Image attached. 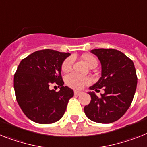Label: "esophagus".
I'll use <instances>...</instances> for the list:
<instances>
[{"instance_id":"1","label":"esophagus","mask_w":147,"mask_h":147,"mask_svg":"<svg viewBox=\"0 0 147 147\" xmlns=\"http://www.w3.org/2000/svg\"><path fill=\"white\" fill-rule=\"evenodd\" d=\"M82 92L80 91H74V94L75 95H80V94H82Z\"/></svg>"}]
</instances>
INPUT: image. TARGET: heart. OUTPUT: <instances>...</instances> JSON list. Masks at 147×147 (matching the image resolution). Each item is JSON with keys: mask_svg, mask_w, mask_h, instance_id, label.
Instances as JSON below:
<instances>
[{"mask_svg": "<svg viewBox=\"0 0 147 147\" xmlns=\"http://www.w3.org/2000/svg\"><path fill=\"white\" fill-rule=\"evenodd\" d=\"M82 59L87 64L89 67H92L93 66H97L98 60L95 57L91 55H83ZM73 63H74V58L69 57L65 59L61 65V70L64 72H68L72 68ZM65 82L69 87L74 89H80L85 85L89 84L91 82V80L89 77L86 76H80L75 74H71L66 76L65 77Z\"/></svg>", "mask_w": 147, "mask_h": 147, "instance_id": "b5f03b06", "label": "heart"}]
</instances>
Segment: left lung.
Masks as SVG:
<instances>
[{
  "instance_id": "8db88e82",
  "label": "left lung",
  "mask_w": 147,
  "mask_h": 147,
  "mask_svg": "<svg viewBox=\"0 0 147 147\" xmlns=\"http://www.w3.org/2000/svg\"><path fill=\"white\" fill-rule=\"evenodd\" d=\"M101 65V76L90 90L104 93L98 98L94 92H88L91 102L85 106L88 119L98 123H111L120 119L129 108L136 91L138 77L133 61L124 53L114 49L91 50Z\"/></svg>"
}]
</instances>
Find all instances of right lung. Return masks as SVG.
<instances>
[{"label":"right lung","mask_w":147,"mask_h":147,"mask_svg":"<svg viewBox=\"0 0 147 147\" xmlns=\"http://www.w3.org/2000/svg\"><path fill=\"white\" fill-rule=\"evenodd\" d=\"M71 55L53 49L36 51L22 59L14 75V90L19 107L29 119L40 124L59 121L65 114L74 91L64 86L61 65ZM56 83L59 92L49 88Z\"/></svg>","instance_id":"right-lung-1"}]
</instances>
